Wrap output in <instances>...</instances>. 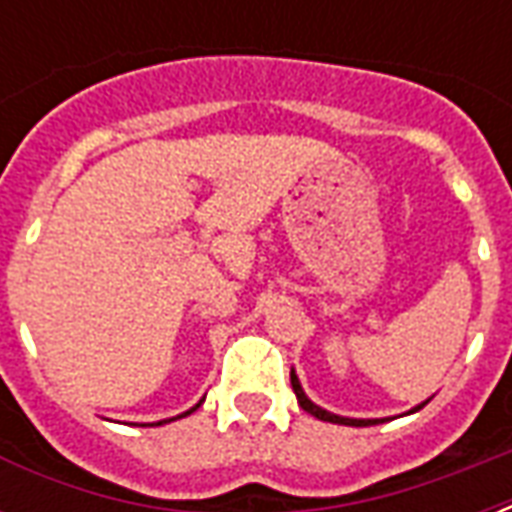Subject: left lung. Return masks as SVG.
I'll return each mask as SVG.
<instances>
[{
    "label": "left lung",
    "instance_id": "obj_1",
    "mask_svg": "<svg viewBox=\"0 0 512 512\" xmlns=\"http://www.w3.org/2000/svg\"><path fill=\"white\" fill-rule=\"evenodd\" d=\"M290 386H293V392H296V397H299V406L307 411V414H312V417L323 419V422H337V425H351V428H367V425H376V422H384V419H351V417H337V414H332V411H326V408L315 406L310 397L304 395V389H301L299 384V376H296V370H290ZM428 403V400H425ZM425 403H419L417 408H411V414L414 411H419V408L425 406Z\"/></svg>",
    "mask_w": 512,
    "mask_h": 512
}]
</instances>
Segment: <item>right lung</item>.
I'll use <instances>...</instances> for the list:
<instances>
[{
	"mask_svg": "<svg viewBox=\"0 0 512 512\" xmlns=\"http://www.w3.org/2000/svg\"><path fill=\"white\" fill-rule=\"evenodd\" d=\"M197 406H200V403H197ZM194 406V408H197ZM194 408H189V411H186V414H191V411H194ZM186 414H180V417H186ZM164 422H169V419H164ZM156 425H161V422H156Z\"/></svg>",
	"mask_w": 512,
	"mask_h": 512,
	"instance_id": "1",
	"label": "right lung"
}]
</instances>
